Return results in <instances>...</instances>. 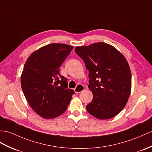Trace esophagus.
Instances as JSON below:
<instances>
[{"label":"esophagus","instance_id":"1","mask_svg":"<svg viewBox=\"0 0 152 152\" xmlns=\"http://www.w3.org/2000/svg\"><path fill=\"white\" fill-rule=\"evenodd\" d=\"M84 89V87L83 85L82 84H79L77 85V86L74 89V91H75V92L76 94H79V93H80V92H82Z\"/></svg>","mask_w":152,"mask_h":152}]
</instances>
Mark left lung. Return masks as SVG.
I'll list each match as a JSON object with an SVG mask.
<instances>
[{"label": "left lung", "mask_w": 152, "mask_h": 152, "mask_svg": "<svg viewBox=\"0 0 152 152\" xmlns=\"http://www.w3.org/2000/svg\"><path fill=\"white\" fill-rule=\"evenodd\" d=\"M75 53L89 71L88 88L93 99L88 112L98 119H109L126 104L132 89V75L125 57L115 48L99 42L77 46Z\"/></svg>", "instance_id": "8db88e82"}]
</instances>
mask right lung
Instances as JSON below:
<instances>
[{
    "label": "right lung",
    "mask_w": 152,
    "mask_h": 152,
    "mask_svg": "<svg viewBox=\"0 0 152 152\" xmlns=\"http://www.w3.org/2000/svg\"><path fill=\"white\" fill-rule=\"evenodd\" d=\"M73 48L65 44H48L33 51L25 62L21 87L29 106L44 119L64 113L75 94L59 72Z\"/></svg>",
    "instance_id": "right-lung-1"
}]
</instances>
